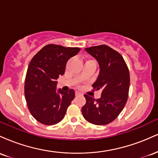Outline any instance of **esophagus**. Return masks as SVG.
Instances as JSON below:
<instances>
[{"mask_svg":"<svg viewBox=\"0 0 158 158\" xmlns=\"http://www.w3.org/2000/svg\"><path fill=\"white\" fill-rule=\"evenodd\" d=\"M75 94H76V96H77H77L80 95V93H79V92H76Z\"/></svg>","mask_w":158,"mask_h":158,"instance_id":"34e87169","label":"esophagus"}]
</instances>
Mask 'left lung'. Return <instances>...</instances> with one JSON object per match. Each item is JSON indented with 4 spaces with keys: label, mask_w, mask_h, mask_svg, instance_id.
I'll use <instances>...</instances> for the list:
<instances>
[{
    "label": "left lung",
    "mask_w": 158,
    "mask_h": 158,
    "mask_svg": "<svg viewBox=\"0 0 158 158\" xmlns=\"http://www.w3.org/2000/svg\"><path fill=\"white\" fill-rule=\"evenodd\" d=\"M85 50L99 63V74L92 87L93 90H102V94L97 99L85 94L86 103L81 108V113L92 124L107 125L118 117L126 106L129 91V70L123 56L107 45L90 47Z\"/></svg>",
    "instance_id": "1"
}]
</instances>
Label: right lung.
<instances>
[{"mask_svg":"<svg viewBox=\"0 0 158 158\" xmlns=\"http://www.w3.org/2000/svg\"><path fill=\"white\" fill-rule=\"evenodd\" d=\"M80 50L48 44L30 61L25 78L24 94L27 107L36 120L47 126L59 123L75 97L73 89L56 91L57 79L64 75L67 61Z\"/></svg>","mask_w":158,"mask_h":158,"instance_id":"obj_1","label":"right lung"}]
</instances>
